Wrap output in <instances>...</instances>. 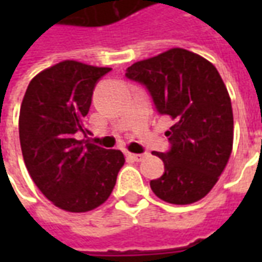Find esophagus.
Returning <instances> with one entry per match:
<instances>
[{
	"label": "esophagus",
	"mask_w": 262,
	"mask_h": 262,
	"mask_svg": "<svg viewBox=\"0 0 262 262\" xmlns=\"http://www.w3.org/2000/svg\"><path fill=\"white\" fill-rule=\"evenodd\" d=\"M126 157L132 161H142L144 159V154H135V153H127L126 154Z\"/></svg>",
	"instance_id": "esophagus-1"
}]
</instances>
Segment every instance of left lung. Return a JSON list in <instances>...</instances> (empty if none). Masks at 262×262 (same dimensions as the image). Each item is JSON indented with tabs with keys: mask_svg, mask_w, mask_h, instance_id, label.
Wrapping results in <instances>:
<instances>
[{
	"mask_svg": "<svg viewBox=\"0 0 262 262\" xmlns=\"http://www.w3.org/2000/svg\"><path fill=\"white\" fill-rule=\"evenodd\" d=\"M126 77L146 86L160 115L174 120L165 132L168 153L154 151L164 174L150 181L164 202L189 205L210 192L233 150V109L210 61L181 48L137 61Z\"/></svg>",
	"mask_w": 262,
	"mask_h": 262,
	"instance_id": "obj_1",
	"label": "left lung"
}]
</instances>
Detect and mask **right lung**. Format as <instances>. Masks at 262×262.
<instances>
[{
	"label": "right lung",
	"mask_w": 262,
	"mask_h": 262,
	"mask_svg": "<svg viewBox=\"0 0 262 262\" xmlns=\"http://www.w3.org/2000/svg\"><path fill=\"white\" fill-rule=\"evenodd\" d=\"M64 60L35 75L19 112V140L29 176L54 206L82 213L102 205L125 164L120 150L78 140L97 81L109 73Z\"/></svg>",
	"instance_id": "1"
}]
</instances>
